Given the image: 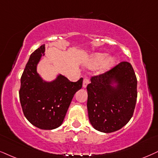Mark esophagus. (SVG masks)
Instances as JSON below:
<instances>
[{
	"mask_svg": "<svg viewBox=\"0 0 158 158\" xmlns=\"http://www.w3.org/2000/svg\"><path fill=\"white\" fill-rule=\"evenodd\" d=\"M89 83V80L88 78H86V77H85V78L83 79V86L84 87V88H85Z\"/></svg>",
	"mask_w": 158,
	"mask_h": 158,
	"instance_id": "34e87169",
	"label": "esophagus"
}]
</instances>
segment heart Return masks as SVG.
Segmentation results:
<instances>
[{"label": "heart", "mask_w": 158, "mask_h": 158, "mask_svg": "<svg viewBox=\"0 0 158 158\" xmlns=\"http://www.w3.org/2000/svg\"><path fill=\"white\" fill-rule=\"evenodd\" d=\"M106 56L105 54L102 53H96L92 56L91 58V62L90 65L93 66V67H96V66L100 65L102 64V62L104 61L105 58H106ZM115 61V59L114 58L110 57L106 59V61L102 64V69L106 70L109 69L110 67H111L114 65Z\"/></svg>", "instance_id": "obj_1"}]
</instances>
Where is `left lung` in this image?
<instances>
[{
    "instance_id": "8db88e82",
    "label": "left lung",
    "mask_w": 158,
    "mask_h": 158,
    "mask_svg": "<svg viewBox=\"0 0 158 158\" xmlns=\"http://www.w3.org/2000/svg\"><path fill=\"white\" fill-rule=\"evenodd\" d=\"M117 82L115 88L110 83ZM88 91L89 118L94 129L113 133L130 120L137 100V78L131 64L122 61L104 73L91 77Z\"/></svg>"
}]
</instances>
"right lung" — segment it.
Here are the masks:
<instances>
[{
  "label": "right lung",
  "mask_w": 158,
  "mask_h": 158,
  "mask_svg": "<svg viewBox=\"0 0 158 158\" xmlns=\"http://www.w3.org/2000/svg\"><path fill=\"white\" fill-rule=\"evenodd\" d=\"M44 44L31 55L21 76L19 100L25 118L42 130H52L63 122L74 94L81 89L83 78L72 82L63 75L51 83L43 82L36 65L44 52Z\"/></svg>",
  "instance_id": "obj_1"
}]
</instances>
